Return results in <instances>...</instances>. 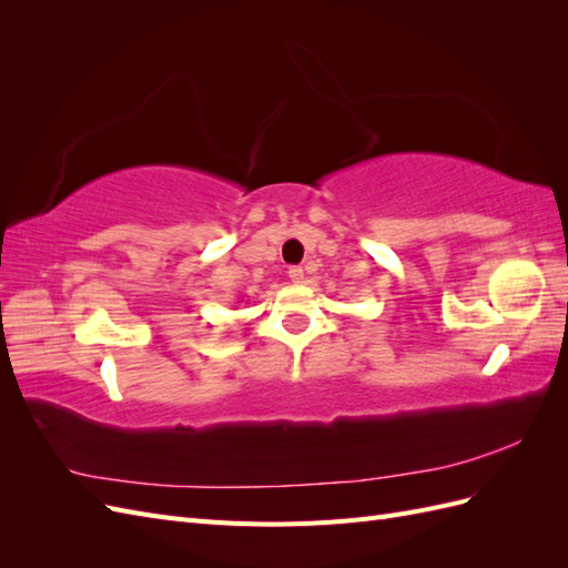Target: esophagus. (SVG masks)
Segmentation results:
<instances>
[{
  "instance_id": "obj_1",
  "label": "esophagus",
  "mask_w": 568,
  "mask_h": 568,
  "mask_svg": "<svg viewBox=\"0 0 568 568\" xmlns=\"http://www.w3.org/2000/svg\"><path fill=\"white\" fill-rule=\"evenodd\" d=\"M303 277H305V274H303V270H301V267H291V270H288V280H291V282L301 284V282H303Z\"/></svg>"
}]
</instances>
